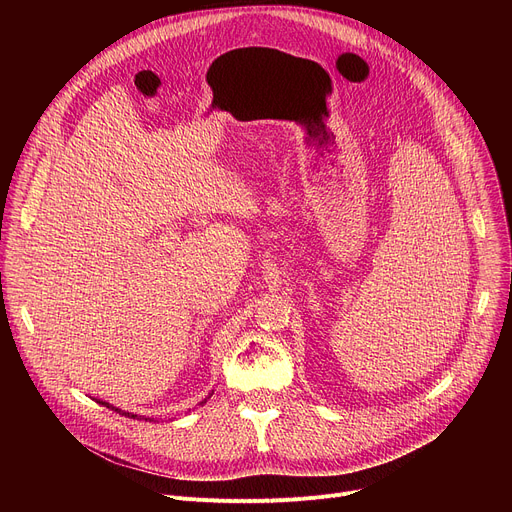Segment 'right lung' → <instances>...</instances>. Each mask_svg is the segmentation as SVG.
Here are the masks:
<instances>
[{"label":"right lung","instance_id":"right-lung-1","mask_svg":"<svg viewBox=\"0 0 512 512\" xmlns=\"http://www.w3.org/2000/svg\"><path fill=\"white\" fill-rule=\"evenodd\" d=\"M99 402V405H103V407H107V409H112V411H116V413H120V415H126V417H130V419H137V415H132V413H126V411H120V409H116V407H112L110 405V402H103V400H97ZM205 402V400H203ZM203 402H201V405H203ZM147 421V419H145ZM151 421V419H149Z\"/></svg>","mask_w":512,"mask_h":512}]
</instances>
